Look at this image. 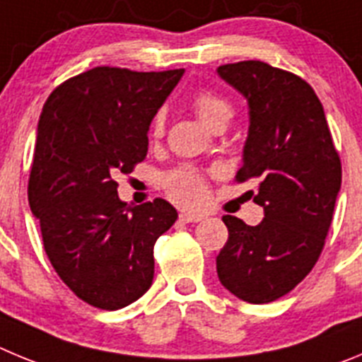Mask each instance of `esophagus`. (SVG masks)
Instances as JSON below:
<instances>
[{
    "mask_svg": "<svg viewBox=\"0 0 362 362\" xmlns=\"http://www.w3.org/2000/svg\"><path fill=\"white\" fill-rule=\"evenodd\" d=\"M204 220V214H194V213H182L180 214V221L184 223H194V221Z\"/></svg>",
    "mask_w": 362,
    "mask_h": 362,
    "instance_id": "obj_1",
    "label": "esophagus"
}]
</instances>
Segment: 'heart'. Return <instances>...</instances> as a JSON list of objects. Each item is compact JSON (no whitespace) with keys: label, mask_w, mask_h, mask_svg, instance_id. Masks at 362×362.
I'll return each instance as SVG.
<instances>
[{"label":"heart","mask_w":362,"mask_h":362,"mask_svg":"<svg viewBox=\"0 0 362 362\" xmlns=\"http://www.w3.org/2000/svg\"><path fill=\"white\" fill-rule=\"evenodd\" d=\"M193 110L200 117L202 122L205 126H209V128L216 122H221V120L227 122L233 115L230 104L211 92H198L193 97ZM162 132H164V115L158 113L153 120V135L160 136ZM164 185L169 198L177 202V204L185 205V207H198L205 200V194H207L204 178L197 171L187 168L171 171L164 178Z\"/></svg>","instance_id":"obj_1"}]
</instances>
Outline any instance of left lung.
Wrapping results in <instances>:
<instances>
[{
	"label": "left lung",
	"instance_id": "left-lung-1",
	"mask_svg": "<svg viewBox=\"0 0 362 362\" xmlns=\"http://www.w3.org/2000/svg\"><path fill=\"white\" fill-rule=\"evenodd\" d=\"M216 71L249 104L236 180L256 182L250 194L265 213L254 227L221 218L229 240L216 256V272L230 294L262 305L288 294L317 262L341 189V160L307 81L262 61Z\"/></svg>",
	"mask_w": 362,
	"mask_h": 362
}]
</instances>
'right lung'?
I'll return each mask as SVG.
<instances>
[{
	"label": "right lung",
	"mask_w": 362,
	"mask_h": 362,
	"mask_svg": "<svg viewBox=\"0 0 362 362\" xmlns=\"http://www.w3.org/2000/svg\"><path fill=\"white\" fill-rule=\"evenodd\" d=\"M182 76L92 68L55 88L39 117L28 204L52 267L92 307L117 310L146 294L153 247L178 218L162 198L128 205L113 178L144 160L149 124Z\"/></svg>",
	"instance_id": "obj_1"
}]
</instances>
